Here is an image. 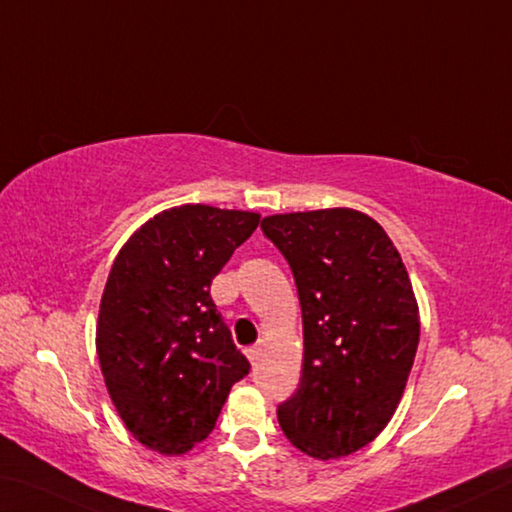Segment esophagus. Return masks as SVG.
I'll use <instances>...</instances> for the list:
<instances>
[{"mask_svg":"<svg viewBox=\"0 0 512 512\" xmlns=\"http://www.w3.org/2000/svg\"><path fill=\"white\" fill-rule=\"evenodd\" d=\"M247 357H249L251 366H256V364H258V360H261V348H258V346H251V348H247Z\"/></svg>","mask_w":512,"mask_h":512,"instance_id":"esophagus-1","label":"esophagus"}]
</instances>
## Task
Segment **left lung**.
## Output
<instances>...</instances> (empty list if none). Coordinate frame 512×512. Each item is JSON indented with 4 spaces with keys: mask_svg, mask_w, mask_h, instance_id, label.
<instances>
[{
    "mask_svg": "<svg viewBox=\"0 0 512 512\" xmlns=\"http://www.w3.org/2000/svg\"><path fill=\"white\" fill-rule=\"evenodd\" d=\"M261 229L290 265L303 315L301 382L279 425L312 459H342L387 427L405 391L420 337L409 274L360 211L270 215Z\"/></svg>",
    "mask_w": 512,
    "mask_h": 512,
    "instance_id": "1",
    "label": "left lung"
}]
</instances>
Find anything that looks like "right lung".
I'll use <instances>...</instances> for the list:
<instances>
[{"label":"right lung","instance_id":"obj_1","mask_svg":"<svg viewBox=\"0 0 512 512\" xmlns=\"http://www.w3.org/2000/svg\"><path fill=\"white\" fill-rule=\"evenodd\" d=\"M261 215L206 204L164 211L114 258L96 328L105 387L150 450L184 454L213 432L247 357L211 299V281Z\"/></svg>","mask_w":512,"mask_h":512}]
</instances>
